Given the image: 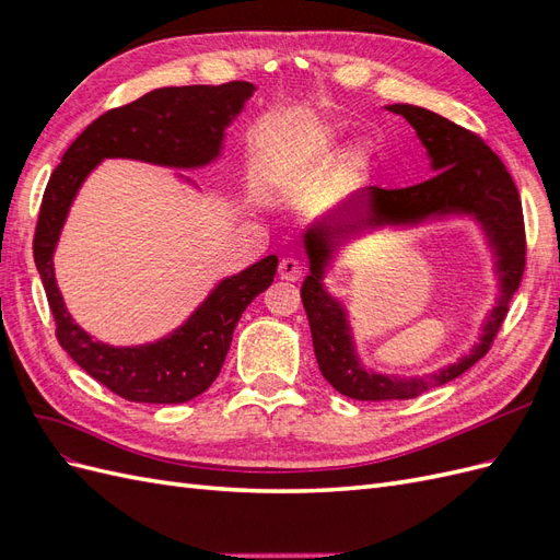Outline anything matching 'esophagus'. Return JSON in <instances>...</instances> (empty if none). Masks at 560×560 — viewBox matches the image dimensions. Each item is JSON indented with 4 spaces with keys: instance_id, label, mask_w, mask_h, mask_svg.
I'll use <instances>...</instances> for the list:
<instances>
[{
    "instance_id": "1",
    "label": "esophagus",
    "mask_w": 560,
    "mask_h": 560,
    "mask_svg": "<svg viewBox=\"0 0 560 560\" xmlns=\"http://www.w3.org/2000/svg\"><path fill=\"white\" fill-rule=\"evenodd\" d=\"M278 273L282 280H299L303 273V264L296 257H282L280 266H278Z\"/></svg>"
}]
</instances>
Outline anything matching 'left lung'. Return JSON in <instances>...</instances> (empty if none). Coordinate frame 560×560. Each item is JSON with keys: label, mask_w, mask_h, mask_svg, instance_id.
Returning <instances> with one entry per match:
<instances>
[{"label": "left lung", "mask_w": 560, "mask_h": 560, "mask_svg": "<svg viewBox=\"0 0 560 560\" xmlns=\"http://www.w3.org/2000/svg\"><path fill=\"white\" fill-rule=\"evenodd\" d=\"M385 109L404 116L413 126L430 156L432 177L406 189L369 186L358 196L352 217H325L303 233L311 273L301 284V301L308 315L319 371L334 389L360 401L413 399L465 374L493 346L525 268L521 198L495 151L479 135L430 109L413 105H389ZM448 213H469L477 218L497 252L501 296L485 323L480 343L455 365L428 377L399 380L364 370L353 352L342 304L327 295L320 284L335 247L350 234L369 228L408 225Z\"/></svg>", "instance_id": "1"}]
</instances>
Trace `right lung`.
<instances>
[{"instance_id": "right-lung-1", "label": "right lung", "mask_w": 560, "mask_h": 560, "mask_svg": "<svg viewBox=\"0 0 560 560\" xmlns=\"http://www.w3.org/2000/svg\"><path fill=\"white\" fill-rule=\"evenodd\" d=\"M254 91L249 81L151 91L95 118L65 151L46 184L32 249L56 319L58 343L89 376L128 401L182 404L206 393L222 371L243 311L273 282L278 257L268 254L238 276L224 278L173 334L154 343L114 348L77 325L56 284L54 252L67 212L83 179L105 159L167 167L212 163L222 149L224 130Z\"/></svg>"}]
</instances>
